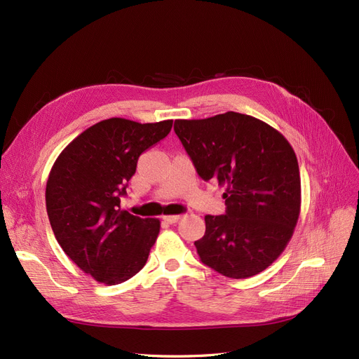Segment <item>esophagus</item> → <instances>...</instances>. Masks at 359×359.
I'll use <instances>...</instances> for the list:
<instances>
[{"label":"esophagus","instance_id":"34e87169","mask_svg":"<svg viewBox=\"0 0 359 359\" xmlns=\"http://www.w3.org/2000/svg\"><path fill=\"white\" fill-rule=\"evenodd\" d=\"M163 219H164V222H167V223L172 224V223H177V222L182 219V216H179V215H172V216H164Z\"/></svg>","mask_w":359,"mask_h":359}]
</instances>
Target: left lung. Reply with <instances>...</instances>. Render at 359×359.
I'll use <instances>...</instances> for the list:
<instances>
[{
    "label": "left lung",
    "instance_id": "left-lung-1",
    "mask_svg": "<svg viewBox=\"0 0 359 359\" xmlns=\"http://www.w3.org/2000/svg\"><path fill=\"white\" fill-rule=\"evenodd\" d=\"M175 131L200 177L226 184V211L207 215L205 233L195 241L201 262L235 280L271 266L293 236L300 213V172L288 140L238 112L176 119Z\"/></svg>",
    "mask_w": 359,
    "mask_h": 359
}]
</instances>
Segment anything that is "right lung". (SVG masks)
Wrapping results in <instances>:
<instances>
[{
    "mask_svg": "<svg viewBox=\"0 0 359 359\" xmlns=\"http://www.w3.org/2000/svg\"><path fill=\"white\" fill-rule=\"evenodd\" d=\"M171 126V119H103L66 146L50 171L46 205L51 229L66 256L99 283L121 284L148 260L159 220L133 216L119 203L139 156Z\"/></svg>",
    "mask_w": 359,
    "mask_h": 359,
    "instance_id": "right-lung-1",
    "label": "right lung"
}]
</instances>
